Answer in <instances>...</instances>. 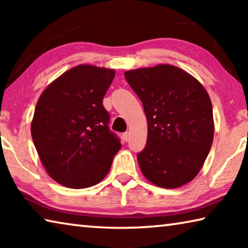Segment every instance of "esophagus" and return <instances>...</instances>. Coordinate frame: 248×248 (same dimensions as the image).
I'll use <instances>...</instances> for the list:
<instances>
[{
    "label": "esophagus",
    "instance_id": "1",
    "mask_svg": "<svg viewBox=\"0 0 248 248\" xmlns=\"http://www.w3.org/2000/svg\"><path fill=\"white\" fill-rule=\"evenodd\" d=\"M129 137H130V133L129 132H124V134H123V138H124V140L127 142L128 140H129Z\"/></svg>",
    "mask_w": 248,
    "mask_h": 248
}]
</instances>
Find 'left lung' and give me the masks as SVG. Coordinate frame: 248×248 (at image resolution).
<instances>
[{"mask_svg": "<svg viewBox=\"0 0 248 248\" xmlns=\"http://www.w3.org/2000/svg\"><path fill=\"white\" fill-rule=\"evenodd\" d=\"M124 78L143 105L146 145L138 154L144 177L162 188L194 179L215 136L211 99L198 79L171 64L125 71Z\"/></svg>", "mask_w": 248, "mask_h": 248, "instance_id": "obj_1", "label": "left lung"}]
</instances>
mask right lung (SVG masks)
<instances>
[{"instance_id": "add662e5", "label": "right lung", "mask_w": 248, "mask_h": 248, "mask_svg": "<svg viewBox=\"0 0 248 248\" xmlns=\"http://www.w3.org/2000/svg\"><path fill=\"white\" fill-rule=\"evenodd\" d=\"M114 78L112 69L79 64L50 83L37 102L33 144L46 171L62 186L83 189L102 182L121 148L103 106Z\"/></svg>"}]
</instances>
